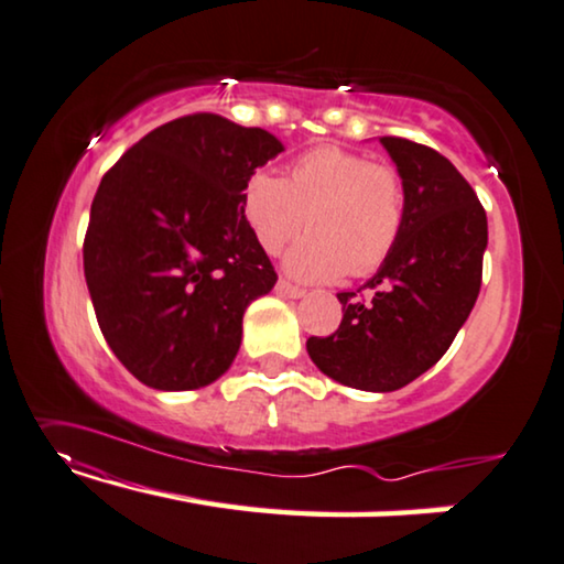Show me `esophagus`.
Segmentation results:
<instances>
[{
  "mask_svg": "<svg viewBox=\"0 0 564 564\" xmlns=\"http://www.w3.org/2000/svg\"><path fill=\"white\" fill-rule=\"evenodd\" d=\"M275 289H279V293H283V296H289V299H304L306 296L304 289H299V285H293L289 281H279V283H275Z\"/></svg>",
  "mask_w": 564,
  "mask_h": 564,
  "instance_id": "34e87169",
  "label": "esophagus"
}]
</instances>
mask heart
Instances as JSON below:
<instances>
[{"label": "heart", "mask_w": 564, "mask_h": 564, "mask_svg": "<svg viewBox=\"0 0 564 564\" xmlns=\"http://www.w3.org/2000/svg\"><path fill=\"white\" fill-rule=\"evenodd\" d=\"M242 215L265 253L308 228L283 265L301 281H334L344 273L367 275L392 256L405 228L402 176L369 156L341 147L301 154L283 176L258 170L242 187Z\"/></svg>", "instance_id": "heart-1"}]
</instances>
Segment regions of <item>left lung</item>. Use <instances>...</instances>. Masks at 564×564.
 <instances>
[{
	"label": "left lung",
	"instance_id": "8db88e82",
	"mask_svg": "<svg viewBox=\"0 0 564 564\" xmlns=\"http://www.w3.org/2000/svg\"><path fill=\"white\" fill-rule=\"evenodd\" d=\"M380 144L402 176L405 228L362 285L375 296L336 293L339 329L306 341L326 377L365 392L405 388L448 351L478 299L489 242L481 202L448 159L398 137Z\"/></svg>",
	"mask_w": 564,
	"mask_h": 564
}]
</instances>
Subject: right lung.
<instances>
[{
	"mask_svg": "<svg viewBox=\"0 0 564 564\" xmlns=\"http://www.w3.org/2000/svg\"><path fill=\"white\" fill-rule=\"evenodd\" d=\"M283 151L265 129L182 116L100 180L83 242L96 318L119 362L164 392L228 372L242 314L275 271L242 215V187Z\"/></svg>",
	"mask_w": 564,
	"mask_h": 564,
	"instance_id": "right-lung-1",
	"label": "right lung"
}]
</instances>
